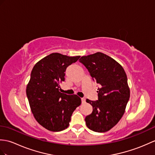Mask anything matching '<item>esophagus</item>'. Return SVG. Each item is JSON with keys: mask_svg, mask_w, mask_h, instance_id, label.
Masks as SVG:
<instances>
[{"mask_svg": "<svg viewBox=\"0 0 155 155\" xmlns=\"http://www.w3.org/2000/svg\"><path fill=\"white\" fill-rule=\"evenodd\" d=\"M81 101H82V104H84V103H85L86 99H85L84 98H81Z\"/></svg>", "mask_w": 155, "mask_h": 155, "instance_id": "obj_1", "label": "esophagus"}]
</instances>
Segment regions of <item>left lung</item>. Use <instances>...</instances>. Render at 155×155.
I'll use <instances>...</instances> for the list:
<instances>
[{"mask_svg": "<svg viewBox=\"0 0 155 155\" xmlns=\"http://www.w3.org/2000/svg\"><path fill=\"white\" fill-rule=\"evenodd\" d=\"M79 61L99 86L98 100H86L93 108L86 124L96 132L109 131L123 116L130 96L126 73L116 61L100 52L82 56Z\"/></svg>", "mask_w": 155, "mask_h": 155, "instance_id": "8db88e82", "label": "left lung"}]
</instances>
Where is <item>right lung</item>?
<instances>
[{"label": "right lung", "mask_w": 155, "mask_h": 155, "mask_svg": "<svg viewBox=\"0 0 155 155\" xmlns=\"http://www.w3.org/2000/svg\"><path fill=\"white\" fill-rule=\"evenodd\" d=\"M79 58L53 53L38 61L31 71L26 95L35 119L48 130L67 129L73 111L81 105V98L61 93L59 85L67 68Z\"/></svg>", "instance_id": "add662e5"}]
</instances>
